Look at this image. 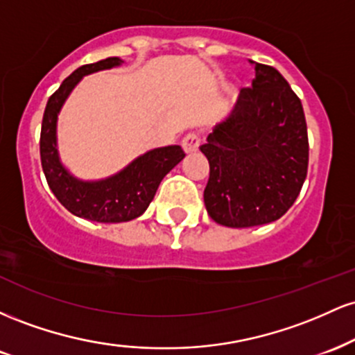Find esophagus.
<instances>
[{
	"label": "esophagus",
	"instance_id": "1",
	"mask_svg": "<svg viewBox=\"0 0 355 355\" xmlns=\"http://www.w3.org/2000/svg\"><path fill=\"white\" fill-rule=\"evenodd\" d=\"M198 146H200V137L197 133H187L182 140V148L185 150V153H193L197 152Z\"/></svg>",
	"mask_w": 355,
	"mask_h": 355
}]
</instances>
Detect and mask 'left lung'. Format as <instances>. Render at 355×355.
<instances>
[{
  "label": "left lung",
  "instance_id": "8db88e82",
  "mask_svg": "<svg viewBox=\"0 0 355 355\" xmlns=\"http://www.w3.org/2000/svg\"><path fill=\"white\" fill-rule=\"evenodd\" d=\"M254 68L252 87L240 89L230 115L200 146L210 165L203 191L207 211L234 229L282 217L299 197L309 166L300 98L274 67Z\"/></svg>",
  "mask_w": 355,
  "mask_h": 355
}]
</instances>
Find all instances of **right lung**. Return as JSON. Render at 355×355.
Returning <instances> with one entry per match:
<instances>
[{
    "instance_id": "add662e5",
    "label": "right lung",
    "mask_w": 355,
    "mask_h": 355,
    "mask_svg": "<svg viewBox=\"0 0 355 355\" xmlns=\"http://www.w3.org/2000/svg\"><path fill=\"white\" fill-rule=\"evenodd\" d=\"M120 63L121 60L113 56L92 64H83L64 78L48 100L40 135L42 166L55 197L76 217L101 223L128 222L140 217L148 209L165 175L185 157L178 145L155 148L133 160L120 173L100 182L76 180L60 164L56 150V118L64 100L85 75L118 67Z\"/></svg>"
}]
</instances>
